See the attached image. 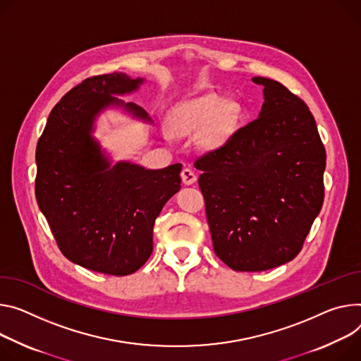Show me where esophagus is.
I'll return each mask as SVG.
<instances>
[{
    "mask_svg": "<svg viewBox=\"0 0 361 361\" xmlns=\"http://www.w3.org/2000/svg\"><path fill=\"white\" fill-rule=\"evenodd\" d=\"M181 180H183V183H184L185 185H191V184H194L195 181H197V176L194 174L192 170L184 169V170L181 171Z\"/></svg>",
    "mask_w": 361,
    "mask_h": 361,
    "instance_id": "obj_1",
    "label": "esophagus"
}]
</instances>
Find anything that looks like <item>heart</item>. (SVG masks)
Here are the masks:
<instances>
[{
  "instance_id": "1",
  "label": "heart",
  "mask_w": 361,
  "mask_h": 361,
  "mask_svg": "<svg viewBox=\"0 0 361 361\" xmlns=\"http://www.w3.org/2000/svg\"><path fill=\"white\" fill-rule=\"evenodd\" d=\"M240 118V106L231 99L207 93L177 105L170 116L174 135L197 134L204 151H214L232 138Z\"/></svg>"
}]
</instances>
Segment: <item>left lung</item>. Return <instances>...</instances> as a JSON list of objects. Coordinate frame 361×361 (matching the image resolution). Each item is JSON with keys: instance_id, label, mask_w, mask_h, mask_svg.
Returning <instances> with one entry per match:
<instances>
[{"instance_id": "8db88e82", "label": "left lung", "mask_w": 361, "mask_h": 361, "mask_svg": "<svg viewBox=\"0 0 361 361\" xmlns=\"http://www.w3.org/2000/svg\"><path fill=\"white\" fill-rule=\"evenodd\" d=\"M264 86L259 116L195 161L216 255L260 272L297 256L324 202L325 149L308 106L283 85Z\"/></svg>"}]
</instances>
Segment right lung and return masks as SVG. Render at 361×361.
Returning <instances> with one entry per match:
<instances>
[{"label": "right lung", "instance_id": "right-lung-1", "mask_svg": "<svg viewBox=\"0 0 361 361\" xmlns=\"http://www.w3.org/2000/svg\"><path fill=\"white\" fill-rule=\"evenodd\" d=\"M142 83L118 72L83 80L53 108L36 149V199L59 249L76 265L115 276L148 260L155 219L181 188V164L161 170L112 164L93 137L97 116L109 108L152 123L145 109L116 97Z\"/></svg>", "mask_w": 361, "mask_h": 361}]
</instances>
